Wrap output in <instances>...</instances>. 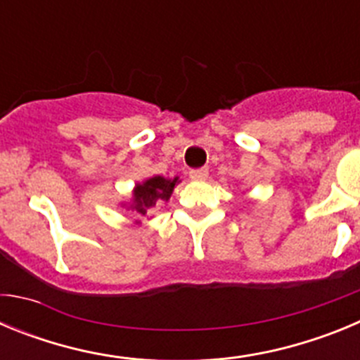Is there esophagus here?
<instances>
[{
    "mask_svg": "<svg viewBox=\"0 0 360 360\" xmlns=\"http://www.w3.org/2000/svg\"><path fill=\"white\" fill-rule=\"evenodd\" d=\"M191 180H195V182H202L205 178L209 176V169L207 167H198V169H191L189 171Z\"/></svg>",
    "mask_w": 360,
    "mask_h": 360,
    "instance_id": "obj_1",
    "label": "esophagus"
}]
</instances>
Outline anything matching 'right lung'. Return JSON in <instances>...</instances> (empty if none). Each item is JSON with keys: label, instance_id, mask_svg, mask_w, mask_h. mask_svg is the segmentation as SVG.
<instances>
[{"label": "right lung", "instance_id": "right-lung-1", "mask_svg": "<svg viewBox=\"0 0 360 360\" xmlns=\"http://www.w3.org/2000/svg\"><path fill=\"white\" fill-rule=\"evenodd\" d=\"M178 182V176L169 180L164 176H153L148 178L146 182L136 184L133 189V200H131V209L133 212L141 216L151 214L157 207H160L162 203L167 202L173 195V189Z\"/></svg>", "mask_w": 360, "mask_h": 360}]
</instances>
